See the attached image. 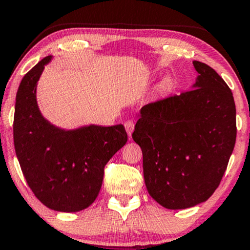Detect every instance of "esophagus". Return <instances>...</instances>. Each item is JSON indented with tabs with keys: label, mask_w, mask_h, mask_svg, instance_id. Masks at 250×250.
I'll use <instances>...</instances> for the list:
<instances>
[{
	"label": "esophagus",
	"mask_w": 250,
	"mask_h": 250,
	"mask_svg": "<svg viewBox=\"0 0 250 250\" xmlns=\"http://www.w3.org/2000/svg\"><path fill=\"white\" fill-rule=\"evenodd\" d=\"M125 130H127V134L129 137H130L132 131H134V128H135V123L132 120H128V121H125Z\"/></svg>",
	"instance_id": "1"
}]
</instances>
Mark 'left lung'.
<instances>
[{"instance_id":"obj_1","label":"left lung","mask_w":250,"mask_h":250,"mask_svg":"<svg viewBox=\"0 0 250 250\" xmlns=\"http://www.w3.org/2000/svg\"><path fill=\"white\" fill-rule=\"evenodd\" d=\"M193 65L198 78L191 90L143 106L132 132L146 188L167 209L191 208L211 197L237 137L231 89L210 66Z\"/></svg>"}]
</instances>
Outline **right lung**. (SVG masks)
Returning <instances> with one entry per match:
<instances>
[{
    "mask_svg": "<svg viewBox=\"0 0 250 250\" xmlns=\"http://www.w3.org/2000/svg\"><path fill=\"white\" fill-rule=\"evenodd\" d=\"M51 58H43L19 84L13 143L22 174L35 197L52 210L75 212L96 200L105 166L125 145L128 135L122 125L64 130L43 118L36 103V84Z\"/></svg>",
    "mask_w": 250,
    "mask_h": 250,
    "instance_id": "right-lung-1",
    "label": "right lung"
}]
</instances>
